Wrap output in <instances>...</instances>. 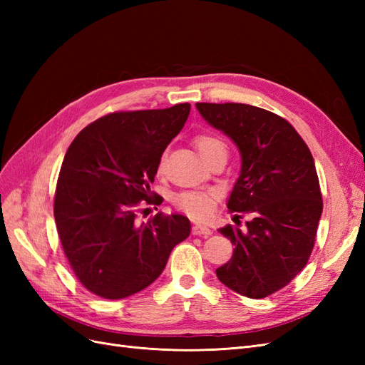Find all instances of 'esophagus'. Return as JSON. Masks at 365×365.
I'll return each instance as SVG.
<instances>
[{
  "label": "esophagus",
  "instance_id": "1",
  "mask_svg": "<svg viewBox=\"0 0 365 365\" xmlns=\"http://www.w3.org/2000/svg\"><path fill=\"white\" fill-rule=\"evenodd\" d=\"M192 233H193L195 236H210V235L213 233V231L210 230L208 227H205V225L195 224V225H193V228H192Z\"/></svg>",
  "mask_w": 365,
  "mask_h": 365
}]
</instances>
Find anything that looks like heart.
Segmentation results:
<instances>
[{
    "instance_id": "heart-1",
    "label": "heart",
    "mask_w": 365,
    "mask_h": 365,
    "mask_svg": "<svg viewBox=\"0 0 365 365\" xmlns=\"http://www.w3.org/2000/svg\"><path fill=\"white\" fill-rule=\"evenodd\" d=\"M195 146L200 155L205 161L216 152H227V145L216 135L201 134L195 138ZM164 157L158 161V170H163ZM173 204L181 212L189 215L193 219L202 220L213 213L216 207V193L215 192H182L173 197Z\"/></svg>"
}]
</instances>
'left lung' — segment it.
I'll list each match as a JSON object with an SVG mask.
<instances>
[{
	"label": "left lung",
	"instance_id": "left-lung-1",
	"mask_svg": "<svg viewBox=\"0 0 365 365\" xmlns=\"http://www.w3.org/2000/svg\"><path fill=\"white\" fill-rule=\"evenodd\" d=\"M196 108L237 146L242 168L227 207L251 216L244 230L219 228L235 250L216 275L231 291L264 298L284 288L311 257L323 212L312 153L291 123L267 109L244 103ZM235 217L239 225L240 216Z\"/></svg>",
	"mask_w": 365,
	"mask_h": 365
}]
</instances>
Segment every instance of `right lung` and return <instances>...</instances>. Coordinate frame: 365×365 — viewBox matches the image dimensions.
<instances>
[{
	"mask_svg": "<svg viewBox=\"0 0 365 365\" xmlns=\"http://www.w3.org/2000/svg\"><path fill=\"white\" fill-rule=\"evenodd\" d=\"M190 103L103 115L73 140L54 195L58 235L76 277L108 300L143 291L163 272L190 220L158 213L137 222L152 197L158 161L180 134Z\"/></svg>",
	"mask_w": 365,
	"mask_h": 365,
	"instance_id": "add662e5",
	"label": "right lung"
}]
</instances>
